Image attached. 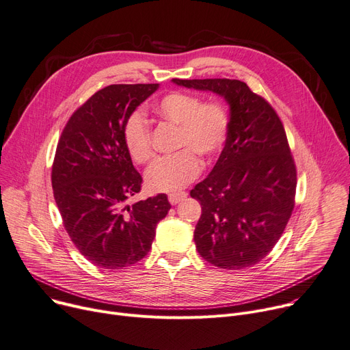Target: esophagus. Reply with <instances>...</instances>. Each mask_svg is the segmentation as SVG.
<instances>
[{
	"instance_id": "1",
	"label": "esophagus",
	"mask_w": 350,
	"mask_h": 350,
	"mask_svg": "<svg viewBox=\"0 0 350 350\" xmlns=\"http://www.w3.org/2000/svg\"><path fill=\"white\" fill-rule=\"evenodd\" d=\"M185 197H187V194H185L184 191H177V193H172V194H169V201H170V204H178L180 201H183V200H185Z\"/></svg>"
}]
</instances>
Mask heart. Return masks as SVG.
Wrapping results in <instances>:
<instances>
[{
  "label": "heart",
  "mask_w": 350,
  "mask_h": 350,
  "mask_svg": "<svg viewBox=\"0 0 350 350\" xmlns=\"http://www.w3.org/2000/svg\"><path fill=\"white\" fill-rule=\"evenodd\" d=\"M153 112L178 126L177 149L181 150L156 160L146 172V185L152 191H176L200 174L197 154L213 160L224 149L230 125L229 113L221 103H201L200 97L181 91H170L159 98ZM122 137L133 161L146 165L152 160V131L141 111L126 116Z\"/></svg>",
  "instance_id": "heart-1"
}]
</instances>
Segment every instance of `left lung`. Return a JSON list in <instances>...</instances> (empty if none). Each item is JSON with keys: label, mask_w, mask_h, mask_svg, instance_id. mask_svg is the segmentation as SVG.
<instances>
[{"label": "left lung", "mask_w": 350, "mask_h": 350, "mask_svg": "<svg viewBox=\"0 0 350 350\" xmlns=\"http://www.w3.org/2000/svg\"><path fill=\"white\" fill-rule=\"evenodd\" d=\"M173 81L214 91L230 105L225 148L213 172L190 193L201 204L196 247L219 269L254 266L280 239L295 205L297 167L283 122L241 80Z\"/></svg>", "instance_id": "8db88e82"}]
</instances>
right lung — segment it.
I'll list each match as a JSON object with an SVG mask.
<instances>
[{
    "label": "right lung",
    "mask_w": 350,
    "mask_h": 350,
    "mask_svg": "<svg viewBox=\"0 0 350 350\" xmlns=\"http://www.w3.org/2000/svg\"><path fill=\"white\" fill-rule=\"evenodd\" d=\"M156 90L157 84H112L97 91L70 116L56 148L52 187L63 226L101 269L142 260L172 206L166 194L126 205L144 180L125 148L124 122Z\"/></svg>",
    "instance_id": "obj_1"
}]
</instances>
